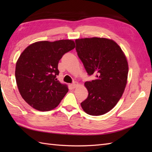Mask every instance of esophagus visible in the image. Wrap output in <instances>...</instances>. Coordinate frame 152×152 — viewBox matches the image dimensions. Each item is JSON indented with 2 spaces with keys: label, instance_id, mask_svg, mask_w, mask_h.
<instances>
[{
  "label": "esophagus",
  "instance_id": "34e87169",
  "mask_svg": "<svg viewBox=\"0 0 152 152\" xmlns=\"http://www.w3.org/2000/svg\"><path fill=\"white\" fill-rule=\"evenodd\" d=\"M79 85V83L77 82H74L73 83H72V84H71V87H72V88H73V89H74V88H76L77 86H78Z\"/></svg>",
  "mask_w": 152,
  "mask_h": 152
}]
</instances>
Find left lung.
<instances>
[{"label": "left lung", "mask_w": 152, "mask_h": 152, "mask_svg": "<svg viewBox=\"0 0 152 152\" xmlns=\"http://www.w3.org/2000/svg\"><path fill=\"white\" fill-rule=\"evenodd\" d=\"M77 54L86 72L96 78L85 82L88 96L81 102L88 114L101 115L114 107L124 92L127 81L128 63L121 48L104 38L75 40Z\"/></svg>", "instance_id": "left-lung-1"}]
</instances>
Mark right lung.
Listing matches in <instances>:
<instances>
[{
    "instance_id": "obj_1",
    "label": "right lung",
    "mask_w": 152,
    "mask_h": 152,
    "mask_svg": "<svg viewBox=\"0 0 152 152\" xmlns=\"http://www.w3.org/2000/svg\"><path fill=\"white\" fill-rule=\"evenodd\" d=\"M75 48L71 40L40 41L29 45L16 63L15 80L25 102L40 111H50L59 105L69 91L57 80L58 63L63 56Z\"/></svg>"
}]
</instances>
